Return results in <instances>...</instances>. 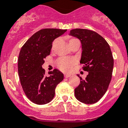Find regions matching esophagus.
<instances>
[{
    "mask_svg": "<svg viewBox=\"0 0 128 128\" xmlns=\"http://www.w3.org/2000/svg\"><path fill=\"white\" fill-rule=\"evenodd\" d=\"M70 76H71L70 74H64V77H65V78H69Z\"/></svg>",
    "mask_w": 128,
    "mask_h": 128,
    "instance_id": "obj_1",
    "label": "esophagus"
}]
</instances>
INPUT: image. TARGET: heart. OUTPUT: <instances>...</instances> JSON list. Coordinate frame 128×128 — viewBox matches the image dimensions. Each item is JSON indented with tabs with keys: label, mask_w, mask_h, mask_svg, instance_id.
Masks as SVG:
<instances>
[{
	"label": "heart",
	"mask_w": 128,
	"mask_h": 128,
	"mask_svg": "<svg viewBox=\"0 0 128 128\" xmlns=\"http://www.w3.org/2000/svg\"><path fill=\"white\" fill-rule=\"evenodd\" d=\"M75 40H77V39H70L69 42H71V41ZM75 63H76V60L73 59V58H61L57 62L58 68H60L61 70L66 72H70V70H72V67L75 64Z\"/></svg>",
	"instance_id": "heart-1"
}]
</instances>
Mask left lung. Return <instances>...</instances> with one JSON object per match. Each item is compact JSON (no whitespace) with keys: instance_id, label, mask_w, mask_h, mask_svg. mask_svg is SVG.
I'll return each mask as SVG.
<instances>
[{"instance_id":"left-lung-1","label":"left lung","mask_w":128,"mask_h":128,"mask_svg":"<svg viewBox=\"0 0 128 128\" xmlns=\"http://www.w3.org/2000/svg\"><path fill=\"white\" fill-rule=\"evenodd\" d=\"M70 35L78 38L82 44L80 63L88 72L85 80L74 90L75 97L84 104H92L101 99L108 90L112 76L114 58L111 49L103 37L87 29L71 30Z\"/></svg>"}]
</instances>
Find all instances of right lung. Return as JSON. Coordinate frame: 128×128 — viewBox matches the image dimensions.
I'll list each match as a JSON object with an SVG mask.
<instances>
[{
  "label": "right lung",
  "instance_id": "right-lung-1",
  "mask_svg": "<svg viewBox=\"0 0 128 128\" xmlns=\"http://www.w3.org/2000/svg\"><path fill=\"white\" fill-rule=\"evenodd\" d=\"M67 30L44 28L34 34L21 48L18 60V71L25 94L33 103L42 105L54 97L56 86L64 79L57 69L45 75L42 68L44 58L50 55L54 39Z\"/></svg>",
  "mask_w": 128,
  "mask_h": 128
}]
</instances>
